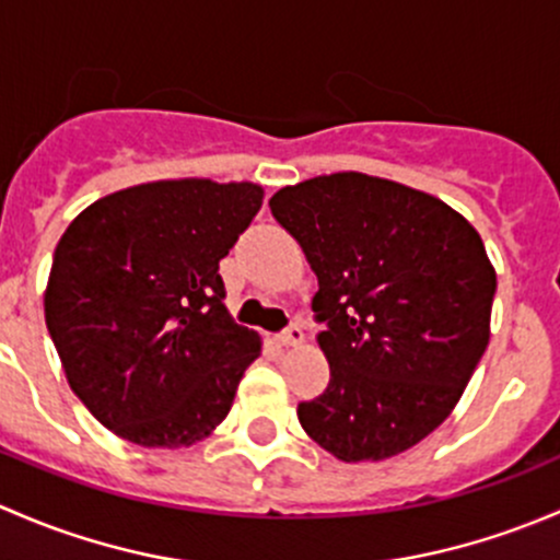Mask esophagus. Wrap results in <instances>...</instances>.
Here are the masks:
<instances>
[{
  "instance_id": "34e87169",
  "label": "esophagus",
  "mask_w": 560,
  "mask_h": 560,
  "mask_svg": "<svg viewBox=\"0 0 560 560\" xmlns=\"http://www.w3.org/2000/svg\"><path fill=\"white\" fill-rule=\"evenodd\" d=\"M303 338H306V336H303V327L298 325V322H292V325L287 327L284 332H281V336H279V341L284 343V347H301V343H303Z\"/></svg>"
}]
</instances>
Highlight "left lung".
Instances as JSON below:
<instances>
[{"instance_id": "left-lung-1", "label": "left lung", "mask_w": 560, "mask_h": 560, "mask_svg": "<svg viewBox=\"0 0 560 560\" xmlns=\"http://www.w3.org/2000/svg\"><path fill=\"white\" fill-rule=\"evenodd\" d=\"M319 281L330 382L298 404L338 460H385L436 431L490 338L495 270L477 230L439 197L365 173L316 175L270 197Z\"/></svg>"}]
</instances>
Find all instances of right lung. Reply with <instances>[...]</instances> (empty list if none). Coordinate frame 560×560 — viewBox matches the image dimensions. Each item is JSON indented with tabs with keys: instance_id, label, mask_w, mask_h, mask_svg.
<instances>
[{
	"instance_id": "right-lung-1",
	"label": "right lung",
	"mask_w": 560,
	"mask_h": 560,
	"mask_svg": "<svg viewBox=\"0 0 560 560\" xmlns=\"http://www.w3.org/2000/svg\"><path fill=\"white\" fill-rule=\"evenodd\" d=\"M262 186L154 180L92 202L59 238L45 325L72 393L140 447H189L233 406L259 336L224 308L219 259Z\"/></svg>"
}]
</instances>
